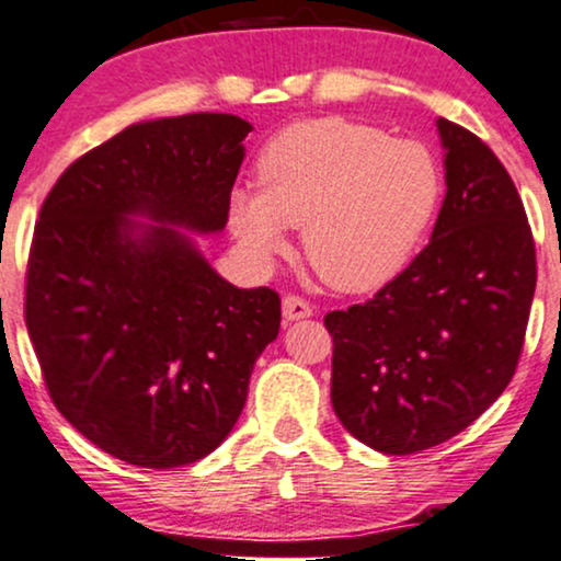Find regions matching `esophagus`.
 I'll list each match as a JSON object with an SVG mask.
<instances>
[{
	"label": "esophagus",
	"instance_id": "esophagus-1",
	"mask_svg": "<svg viewBox=\"0 0 561 561\" xmlns=\"http://www.w3.org/2000/svg\"><path fill=\"white\" fill-rule=\"evenodd\" d=\"M314 314V309H311V304L307 298L301 296H286L283 298V317H286V322H298V319H307Z\"/></svg>",
	"mask_w": 561,
	"mask_h": 561
}]
</instances>
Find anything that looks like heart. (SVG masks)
<instances>
[{"label": "heart", "mask_w": 561, "mask_h": 561, "mask_svg": "<svg viewBox=\"0 0 561 561\" xmlns=\"http://www.w3.org/2000/svg\"><path fill=\"white\" fill-rule=\"evenodd\" d=\"M257 193L234 191L229 224L254 263L286 252L301 227L309 265L332 288L360 294L402 271L438 206L431 151L347 118L283 128L254 164Z\"/></svg>", "instance_id": "obj_1"}]
</instances>
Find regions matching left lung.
Here are the masks:
<instances>
[{"instance_id": "8db88e82", "label": "left lung", "mask_w": 561, "mask_h": 561, "mask_svg": "<svg viewBox=\"0 0 561 561\" xmlns=\"http://www.w3.org/2000/svg\"><path fill=\"white\" fill-rule=\"evenodd\" d=\"M446 198L431 242L366 304L330 311L332 407L391 456L469 427L518 368L536 247L511 174L482 138L438 118Z\"/></svg>"}]
</instances>
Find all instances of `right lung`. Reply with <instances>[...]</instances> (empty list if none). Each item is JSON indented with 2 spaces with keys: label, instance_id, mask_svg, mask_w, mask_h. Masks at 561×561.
<instances>
[{
  "label": "right lung",
  "instance_id": "right-lung-1",
  "mask_svg": "<svg viewBox=\"0 0 561 561\" xmlns=\"http://www.w3.org/2000/svg\"><path fill=\"white\" fill-rule=\"evenodd\" d=\"M250 130L229 113L136 123L43 201L25 275L43 381L87 440L134 467H185L221 446L278 337V294L231 286L173 229L227 227Z\"/></svg>",
  "mask_w": 561,
  "mask_h": 561
}]
</instances>
